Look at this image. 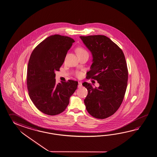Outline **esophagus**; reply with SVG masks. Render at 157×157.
Returning a JSON list of instances; mask_svg holds the SVG:
<instances>
[{
  "label": "esophagus",
  "mask_w": 157,
  "mask_h": 157,
  "mask_svg": "<svg viewBox=\"0 0 157 157\" xmlns=\"http://www.w3.org/2000/svg\"><path fill=\"white\" fill-rule=\"evenodd\" d=\"M82 84L81 82H78V88H80V87H82Z\"/></svg>",
  "instance_id": "esophagus-1"
}]
</instances>
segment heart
Instances as JSON below:
<instances>
[{"label":"heart","mask_w":157,"mask_h":157,"mask_svg":"<svg viewBox=\"0 0 157 157\" xmlns=\"http://www.w3.org/2000/svg\"><path fill=\"white\" fill-rule=\"evenodd\" d=\"M77 52L78 55L83 54H84V53H88L87 51L83 48H82V47H79V48H77ZM81 75H82L81 73H80V72H77V77H80L81 76Z\"/></svg>","instance_id":"1"}]
</instances>
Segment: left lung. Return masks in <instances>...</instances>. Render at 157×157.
Here are the masks:
<instances>
[{
	"label": "left lung",
	"mask_w": 157,
	"mask_h": 157,
	"mask_svg": "<svg viewBox=\"0 0 157 157\" xmlns=\"http://www.w3.org/2000/svg\"><path fill=\"white\" fill-rule=\"evenodd\" d=\"M93 57L86 78L97 81L99 86L82 84L88 90L84 100L86 110L94 117L107 118L114 114L124 98L128 80V70L121 49L104 35L80 36Z\"/></svg>",
	"instance_id": "left-lung-1"
}]
</instances>
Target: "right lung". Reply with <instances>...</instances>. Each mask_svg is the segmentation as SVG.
Wrapping results in <instances>:
<instances>
[{
    "label": "right lung",
    "instance_id": "1",
    "mask_svg": "<svg viewBox=\"0 0 157 157\" xmlns=\"http://www.w3.org/2000/svg\"><path fill=\"white\" fill-rule=\"evenodd\" d=\"M75 41L67 36H50L39 44L29 59L27 86L32 102L40 111L54 116L63 112L77 90L78 82L57 83L55 71H59L67 51Z\"/></svg>",
    "mask_w": 157,
    "mask_h": 157
}]
</instances>
